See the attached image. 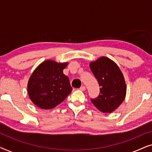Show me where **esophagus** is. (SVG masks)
I'll return each instance as SVG.
<instances>
[{"mask_svg": "<svg viewBox=\"0 0 152 152\" xmlns=\"http://www.w3.org/2000/svg\"><path fill=\"white\" fill-rule=\"evenodd\" d=\"M80 90L82 91H84L85 90H86V87H85L84 86H81L80 87Z\"/></svg>", "mask_w": 152, "mask_h": 152, "instance_id": "34e87169", "label": "esophagus"}]
</instances>
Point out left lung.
Returning a JSON list of instances; mask_svg holds the SVG:
<instances>
[{"label": "left lung", "mask_w": 152, "mask_h": 152, "mask_svg": "<svg viewBox=\"0 0 152 152\" xmlns=\"http://www.w3.org/2000/svg\"><path fill=\"white\" fill-rule=\"evenodd\" d=\"M90 68L101 87L99 96L91 100L100 111L111 113L126 96V86L122 72L115 62L106 57L91 62Z\"/></svg>", "instance_id": "1"}]
</instances>
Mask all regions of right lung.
<instances>
[{"mask_svg": "<svg viewBox=\"0 0 152 152\" xmlns=\"http://www.w3.org/2000/svg\"><path fill=\"white\" fill-rule=\"evenodd\" d=\"M67 65L68 63L47 60L31 75L28 84V95L40 109H53L71 93L69 79L63 72Z\"/></svg>", "mask_w": 152, "mask_h": 152, "instance_id": "1", "label": "right lung"}]
</instances>
